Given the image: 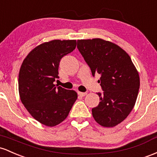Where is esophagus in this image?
<instances>
[{"mask_svg":"<svg viewBox=\"0 0 157 157\" xmlns=\"http://www.w3.org/2000/svg\"><path fill=\"white\" fill-rule=\"evenodd\" d=\"M78 96H82V97H83V96H86V95H87V93H83V92H78Z\"/></svg>","mask_w":157,"mask_h":157,"instance_id":"esophagus-1","label":"esophagus"}]
</instances>
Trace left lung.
I'll return each mask as SVG.
<instances>
[{
  "label": "left lung",
  "instance_id": "obj_1",
  "mask_svg": "<svg viewBox=\"0 0 157 157\" xmlns=\"http://www.w3.org/2000/svg\"><path fill=\"white\" fill-rule=\"evenodd\" d=\"M77 47L94 76L99 74V104L92 109L95 121L113 128L128 117L134 107L140 79L129 55L119 46L101 39L77 40Z\"/></svg>",
  "mask_w": 157,
  "mask_h": 157
}]
</instances>
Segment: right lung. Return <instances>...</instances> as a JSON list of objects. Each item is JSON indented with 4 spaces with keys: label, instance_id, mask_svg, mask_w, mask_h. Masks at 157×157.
I'll return each instance as SVG.
<instances>
[{
    "label": "right lung",
    "instance_id": "right-lung-1",
    "mask_svg": "<svg viewBox=\"0 0 157 157\" xmlns=\"http://www.w3.org/2000/svg\"><path fill=\"white\" fill-rule=\"evenodd\" d=\"M76 40H52L37 46L23 61L18 75L21 102L36 120L48 127L62 122L76 101L75 90L56 87L61 58L75 49Z\"/></svg>",
    "mask_w": 157,
    "mask_h": 157
}]
</instances>
